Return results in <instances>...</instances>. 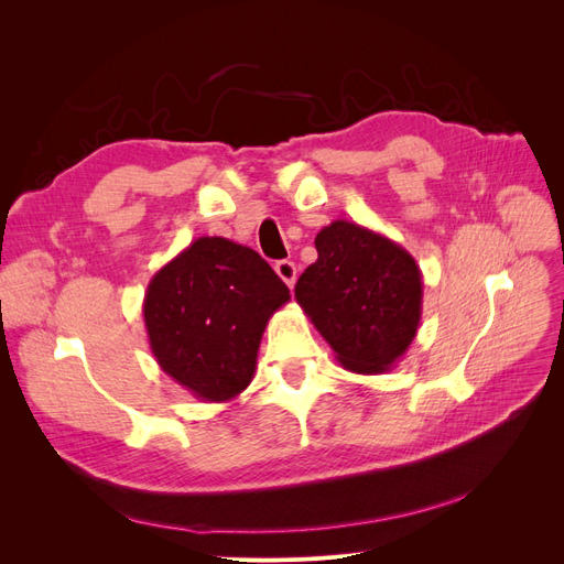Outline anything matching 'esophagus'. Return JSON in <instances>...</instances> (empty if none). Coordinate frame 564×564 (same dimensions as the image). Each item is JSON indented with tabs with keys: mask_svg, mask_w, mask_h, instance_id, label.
I'll return each instance as SVG.
<instances>
[{
	"mask_svg": "<svg viewBox=\"0 0 564 564\" xmlns=\"http://www.w3.org/2000/svg\"><path fill=\"white\" fill-rule=\"evenodd\" d=\"M275 272L284 280V284L289 289H294V284H296V265L292 261H278L275 263Z\"/></svg>",
	"mask_w": 564,
	"mask_h": 564,
	"instance_id": "obj_1",
	"label": "esophagus"
}]
</instances>
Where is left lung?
Wrapping results in <instances>:
<instances>
[{"label": "left lung", "mask_w": 564, "mask_h": 564, "mask_svg": "<svg viewBox=\"0 0 564 564\" xmlns=\"http://www.w3.org/2000/svg\"><path fill=\"white\" fill-rule=\"evenodd\" d=\"M317 261L296 282V303L355 373H383L416 336L421 270L390 237L352 220H334L315 237Z\"/></svg>", "instance_id": "left-lung-1"}]
</instances>
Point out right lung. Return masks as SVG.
<instances>
[{
	"instance_id": "right-lung-1",
	"label": "right lung",
	"mask_w": 564,
	"mask_h": 564,
	"mask_svg": "<svg viewBox=\"0 0 564 564\" xmlns=\"http://www.w3.org/2000/svg\"><path fill=\"white\" fill-rule=\"evenodd\" d=\"M286 301V284L253 249L197 237L148 284L150 350L197 400L230 402L251 383L268 319Z\"/></svg>"
}]
</instances>
